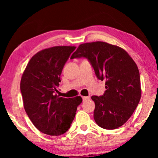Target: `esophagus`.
<instances>
[{
    "instance_id": "34e87169",
    "label": "esophagus",
    "mask_w": 158,
    "mask_h": 158,
    "mask_svg": "<svg viewBox=\"0 0 158 158\" xmlns=\"http://www.w3.org/2000/svg\"><path fill=\"white\" fill-rule=\"evenodd\" d=\"M82 98H83V101H87V100H89L90 97H88V96H82Z\"/></svg>"
}]
</instances>
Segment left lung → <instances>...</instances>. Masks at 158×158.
I'll return each mask as SVG.
<instances>
[{
  "label": "left lung",
  "instance_id": "obj_1",
  "mask_svg": "<svg viewBox=\"0 0 158 158\" xmlns=\"http://www.w3.org/2000/svg\"><path fill=\"white\" fill-rule=\"evenodd\" d=\"M82 57L88 60L97 78L106 81L104 94L91 96L96 104L95 122L106 129L122 126L132 115L141 98L137 64L124 49L103 42L81 44L70 59Z\"/></svg>",
  "mask_w": 158,
  "mask_h": 158
}]
</instances>
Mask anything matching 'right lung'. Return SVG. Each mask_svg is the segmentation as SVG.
Returning <instances> with one entry per match:
<instances>
[{"label": "right lung", "mask_w": 158, "mask_h": 158, "mask_svg": "<svg viewBox=\"0 0 158 158\" xmlns=\"http://www.w3.org/2000/svg\"><path fill=\"white\" fill-rule=\"evenodd\" d=\"M76 47L60 46L34 55L21 80L23 106L36 128L52 136L61 135L70 127L81 96L62 98L55 94L62 69Z\"/></svg>", "instance_id": "obj_1"}]
</instances>
